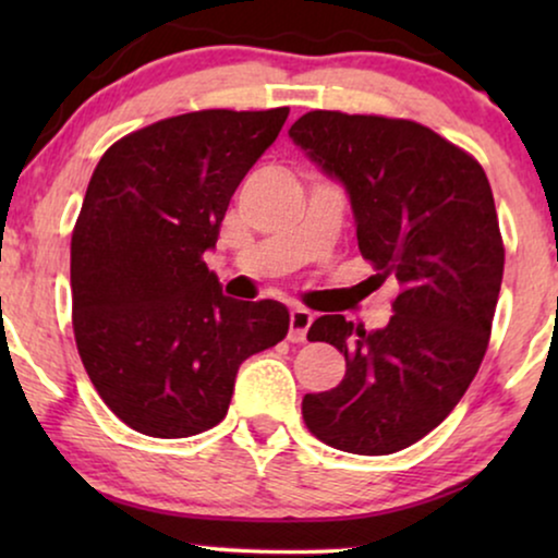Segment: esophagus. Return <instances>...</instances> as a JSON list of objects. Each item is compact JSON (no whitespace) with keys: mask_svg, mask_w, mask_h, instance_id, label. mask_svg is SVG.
I'll list each match as a JSON object with an SVG mask.
<instances>
[{"mask_svg":"<svg viewBox=\"0 0 558 558\" xmlns=\"http://www.w3.org/2000/svg\"><path fill=\"white\" fill-rule=\"evenodd\" d=\"M312 312L304 310V307H294L289 312V340L292 342H304L307 340V330L312 325Z\"/></svg>","mask_w":558,"mask_h":558,"instance_id":"obj_1","label":"esophagus"}]
</instances>
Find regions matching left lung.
I'll return each instance as SVG.
<instances>
[{"mask_svg": "<svg viewBox=\"0 0 558 558\" xmlns=\"http://www.w3.org/2000/svg\"><path fill=\"white\" fill-rule=\"evenodd\" d=\"M289 136L345 187L361 254L401 287L380 330L312 323V342L345 355V378L304 396V424L342 452H399L445 422L485 357L506 264L490 182L416 121L310 111Z\"/></svg>", "mask_w": 558, "mask_h": 558, "instance_id": "1", "label": "left lung"}]
</instances>
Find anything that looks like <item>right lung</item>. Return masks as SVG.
I'll use <instances>...</instances> for the list:
<instances>
[{
    "instance_id": "1",
    "label": "right lung",
    "mask_w": 558,
    "mask_h": 558,
    "mask_svg": "<svg viewBox=\"0 0 558 558\" xmlns=\"http://www.w3.org/2000/svg\"><path fill=\"white\" fill-rule=\"evenodd\" d=\"M287 117L182 113L96 165L71 241L73 332L90 384L134 432L180 439L223 422L241 363L284 340V304L226 296L203 256Z\"/></svg>"
}]
</instances>
